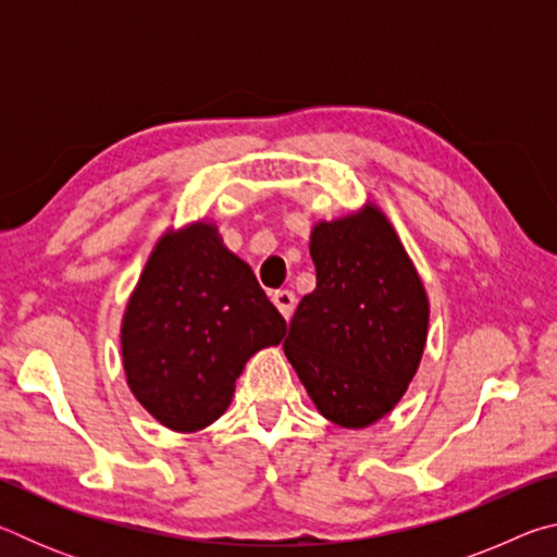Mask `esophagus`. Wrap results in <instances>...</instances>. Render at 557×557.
Returning a JSON list of instances; mask_svg holds the SVG:
<instances>
[{
	"mask_svg": "<svg viewBox=\"0 0 557 557\" xmlns=\"http://www.w3.org/2000/svg\"><path fill=\"white\" fill-rule=\"evenodd\" d=\"M272 305H275V307L280 309V314H282V317L289 319V317H292V312H295V305H297L295 292H289V289H277L275 295H272Z\"/></svg>",
	"mask_w": 557,
	"mask_h": 557,
	"instance_id": "34e87169",
	"label": "esophagus"
}]
</instances>
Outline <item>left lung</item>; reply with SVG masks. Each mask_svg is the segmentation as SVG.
I'll return each instance as SVG.
<instances>
[{
    "label": "left lung",
    "instance_id": "obj_1",
    "mask_svg": "<svg viewBox=\"0 0 557 557\" xmlns=\"http://www.w3.org/2000/svg\"><path fill=\"white\" fill-rule=\"evenodd\" d=\"M317 289L299 301L285 338L317 410L342 428L388 414L418 371L430 305L403 243L373 203L312 228Z\"/></svg>",
    "mask_w": 557,
    "mask_h": 557
}]
</instances>
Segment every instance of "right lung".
<instances>
[{"label": "right lung", "mask_w": 557, "mask_h": 557, "mask_svg": "<svg viewBox=\"0 0 557 557\" xmlns=\"http://www.w3.org/2000/svg\"><path fill=\"white\" fill-rule=\"evenodd\" d=\"M285 332L248 262L201 221L154 245L122 317V366L154 420L196 432L228 408L245 361Z\"/></svg>", "instance_id": "obj_1"}]
</instances>
